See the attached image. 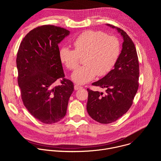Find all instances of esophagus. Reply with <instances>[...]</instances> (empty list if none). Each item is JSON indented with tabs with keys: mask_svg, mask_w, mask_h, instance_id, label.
I'll return each mask as SVG.
<instances>
[{
	"mask_svg": "<svg viewBox=\"0 0 161 161\" xmlns=\"http://www.w3.org/2000/svg\"><path fill=\"white\" fill-rule=\"evenodd\" d=\"M74 88H75V90H78V89L81 88H82V86H81L78 85H75Z\"/></svg>",
	"mask_w": 161,
	"mask_h": 161,
	"instance_id": "obj_1",
	"label": "esophagus"
}]
</instances>
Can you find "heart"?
<instances>
[{"label":"heart","instance_id":"1","mask_svg":"<svg viewBox=\"0 0 161 161\" xmlns=\"http://www.w3.org/2000/svg\"><path fill=\"white\" fill-rule=\"evenodd\" d=\"M75 50L62 47L59 51L61 62L70 70L78 66L83 57L84 65L72 75V79L78 84L85 83L96 75L103 76L108 73L115 64L120 55L118 39L99 31H87L81 33L73 42Z\"/></svg>","mask_w":161,"mask_h":161}]
</instances>
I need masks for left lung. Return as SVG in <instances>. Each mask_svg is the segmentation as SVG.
I'll use <instances>...</instances> for the list:
<instances>
[{"mask_svg":"<svg viewBox=\"0 0 161 161\" xmlns=\"http://www.w3.org/2000/svg\"><path fill=\"white\" fill-rule=\"evenodd\" d=\"M107 25L116 28L124 42L114 68L92 84L106 88L105 94L87 88V112L92 119L101 124L112 123L127 112L139 86V61L134 42L122 29L110 24Z\"/></svg>","mask_w":161,"mask_h":161,"instance_id":"8db88e82","label":"left lung"}]
</instances>
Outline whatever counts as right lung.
<instances>
[{"label": "right lung", "mask_w": 161, "mask_h": 161, "mask_svg": "<svg viewBox=\"0 0 161 161\" xmlns=\"http://www.w3.org/2000/svg\"><path fill=\"white\" fill-rule=\"evenodd\" d=\"M69 31L52 25L39 26L23 39L17 53L18 83L21 99L32 115L51 124L66 114L74 84L65 78L58 43ZM60 79L61 85L54 86Z\"/></svg>", "instance_id": "obj_1"}]
</instances>
